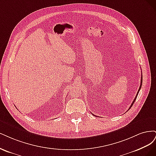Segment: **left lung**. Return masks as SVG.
Instances as JSON below:
<instances>
[{
    "mask_svg": "<svg viewBox=\"0 0 156 156\" xmlns=\"http://www.w3.org/2000/svg\"><path fill=\"white\" fill-rule=\"evenodd\" d=\"M142 74V73H141ZM142 83H143V74H141V78H140V87H139V90H138V92H137V95H136V97H135V98H134V100H133V102H132V104H131V105H130V107H129V109L131 108V107L133 105V103L135 102V100H136V98H137V95H138V93H139V91H140V88H141V85H142ZM97 117V116H96Z\"/></svg>",
    "mask_w": 156,
    "mask_h": 156,
    "instance_id": "obj_1",
    "label": "left lung"
}]
</instances>
